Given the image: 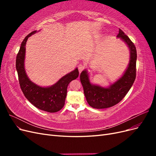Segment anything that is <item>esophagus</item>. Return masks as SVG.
<instances>
[{
    "mask_svg": "<svg viewBox=\"0 0 156 156\" xmlns=\"http://www.w3.org/2000/svg\"><path fill=\"white\" fill-rule=\"evenodd\" d=\"M84 68H85V66H84V64H79V66H78L79 73H81L82 71L84 69Z\"/></svg>",
    "mask_w": 156,
    "mask_h": 156,
    "instance_id": "obj_1",
    "label": "esophagus"
}]
</instances>
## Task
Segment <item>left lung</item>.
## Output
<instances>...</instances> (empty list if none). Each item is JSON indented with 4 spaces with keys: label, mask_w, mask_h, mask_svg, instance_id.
<instances>
[{
    "label": "left lung",
    "mask_w": 156,
    "mask_h": 156,
    "mask_svg": "<svg viewBox=\"0 0 156 156\" xmlns=\"http://www.w3.org/2000/svg\"><path fill=\"white\" fill-rule=\"evenodd\" d=\"M128 46L130 51L129 66L125 73L115 83L108 88L92 84L90 82L88 74L85 69L80 75V79L84 96L90 106L95 108H105L116 105L122 100L133 85L136 77V50L133 42L120 29L117 35Z\"/></svg>",
    "instance_id": "left-lung-1"
}]
</instances>
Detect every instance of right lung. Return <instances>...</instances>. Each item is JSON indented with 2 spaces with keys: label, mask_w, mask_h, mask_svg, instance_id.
<instances>
[{
  "label": "right lung",
  "mask_w": 156,
  "mask_h": 156,
  "mask_svg": "<svg viewBox=\"0 0 156 156\" xmlns=\"http://www.w3.org/2000/svg\"><path fill=\"white\" fill-rule=\"evenodd\" d=\"M35 32L36 30L32 31L25 37L17 53L16 62L19 81L23 94L33 105L42 111L56 112L64 107L68 84L78 77L79 71L76 68L49 87H41L30 81L26 74L24 66L25 45L28 37Z\"/></svg>",
  "instance_id": "1"
}]
</instances>
